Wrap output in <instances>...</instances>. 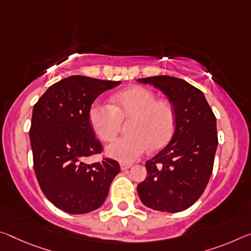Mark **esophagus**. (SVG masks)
Segmentation results:
<instances>
[{"label": "esophagus", "instance_id": "obj_1", "mask_svg": "<svg viewBox=\"0 0 251 251\" xmlns=\"http://www.w3.org/2000/svg\"><path fill=\"white\" fill-rule=\"evenodd\" d=\"M132 168V164H121V170L122 171H126V170H128V169H130Z\"/></svg>", "mask_w": 251, "mask_h": 251}]
</instances>
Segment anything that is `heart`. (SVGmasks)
Instances as JSON below:
<instances>
[{
	"label": "heart",
	"mask_w": 251,
	"mask_h": 251,
	"mask_svg": "<svg viewBox=\"0 0 251 251\" xmlns=\"http://www.w3.org/2000/svg\"><path fill=\"white\" fill-rule=\"evenodd\" d=\"M113 106L95 102L89 109V122L95 134L104 142L113 141L122 121H129V136L118 138L107 146L109 157L128 164L147 151L160 150L172 138L176 127V113L165 99L154 91L135 86L115 95Z\"/></svg>",
	"instance_id": "obj_1"
}]
</instances>
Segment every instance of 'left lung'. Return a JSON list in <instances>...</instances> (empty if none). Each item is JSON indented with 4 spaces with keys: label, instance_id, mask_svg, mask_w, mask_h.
I'll use <instances>...</instances> for the list:
<instances>
[{
    "label": "left lung",
    "instance_id": "obj_1",
    "mask_svg": "<svg viewBox=\"0 0 251 251\" xmlns=\"http://www.w3.org/2000/svg\"><path fill=\"white\" fill-rule=\"evenodd\" d=\"M162 90L176 113L168 145L146 162L147 176L137 185L143 204L163 212H180L202 196L212 174L218 146L217 121L200 89L170 75L137 79Z\"/></svg>",
    "mask_w": 251,
    "mask_h": 251
}]
</instances>
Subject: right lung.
Segmentation results:
<instances>
[{
    "label": "right lung",
    "mask_w": 251,
    "mask_h": 251,
    "mask_svg": "<svg viewBox=\"0 0 251 251\" xmlns=\"http://www.w3.org/2000/svg\"><path fill=\"white\" fill-rule=\"evenodd\" d=\"M119 83L70 75L50 86L33 106L29 134L35 176L48 200L65 212L98 209L121 171L118 162L108 157L85 163L102 151L89 122L91 104Z\"/></svg>",
    "instance_id": "obj_1"
}]
</instances>
